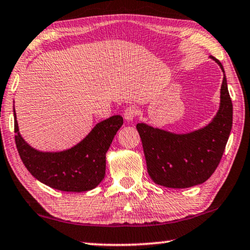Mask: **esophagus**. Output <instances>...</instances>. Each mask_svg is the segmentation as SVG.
<instances>
[{"label": "esophagus", "instance_id": "obj_1", "mask_svg": "<svg viewBox=\"0 0 250 250\" xmlns=\"http://www.w3.org/2000/svg\"><path fill=\"white\" fill-rule=\"evenodd\" d=\"M137 113H138L137 107H135V106H129V107H126V109H125V113H124V117H125V119L126 121L131 122V121H133V119L136 118Z\"/></svg>", "mask_w": 250, "mask_h": 250}]
</instances>
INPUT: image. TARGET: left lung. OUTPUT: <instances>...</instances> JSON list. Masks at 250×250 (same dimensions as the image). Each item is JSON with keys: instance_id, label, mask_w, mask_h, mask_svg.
Wrapping results in <instances>:
<instances>
[{"instance_id": "obj_1", "label": "left lung", "mask_w": 250, "mask_h": 250, "mask_svg": "<svg viewBox=\"0 0 250 250\" xmlns=\"http://www.w3.org/2000/svg\"><path fill=\"white\" fill-rule=\"evenodd\" d=\"M220 105L208 125L186 133H176L149 125H137L149 176L156 184L170 188H188L202 184L214 173L225 151L232 128V102L225 69Z\"/></svg>"}]
</instances>
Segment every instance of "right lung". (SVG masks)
<instances>
[{
	"instance_id": "add662e5",
	"label": "right lung",
	"mask_w": 250,
	"mask_h": 250,
	"mask_svg": "<svg viewBox=\"0 0 250 250\" xmlns=\"http://www.w3.org/2000/svg\"><path fill=\"white\" fill-rule=\"evenodd\" d=\"M13 115L19 155L39 182L59 191L81 193L91 191L103 181L106 152L124 125L121 115L99 122L75 146L59 151H42L30 146L19 131L14 104Z\"/></svg>"
}]
</instances>
